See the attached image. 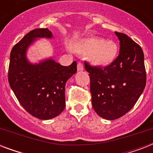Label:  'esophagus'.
Returning a JSON list of instances; mask_svg holds the SVG:
<instances>
[{
    "instance_id": "34e87169",
    "label": "esophagus",
    "mask_w": 153,
    "mask_h": 153,
    "mask_svg": "<svg viewBox=\"0 0 153 153\" xmlns=\"http://www.w3.org/2000/svg\"><path fill=\"white\" fill-rule=\"evenodd\" d=\"M83 69H84L83 64L80 62H78V64H77V70H78L79 71H83Z\"/></svg>"
}]
</instances>
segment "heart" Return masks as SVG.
<instances>
[{
  "label": "heart",
  "instance_id": "b5f03b06",
  "mask_svg": "<svg viewBox=\"0 0 153 153\" xmlns=\"http://www.w3.org/2000/svg\"><path fill=\"white\" fill-rule=\"evenodd\" d=\"M79 50L89 55L93 64L105 67L114 62L117 55V46L113 41H106L100 37H91L80 42Z\"/></svg>",
  "mask_w": 153,
  "mask_h": 153
}]
</instances>
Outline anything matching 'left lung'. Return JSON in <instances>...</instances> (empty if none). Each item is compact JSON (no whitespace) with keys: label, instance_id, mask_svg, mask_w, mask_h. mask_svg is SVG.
I'll return each instance as SVG.
<instances>
[{"label":"left lung","instance_id":"1","mask_svg":"<svg viewBox=\"0 0 153 153\" xmlns=\"http://www.w3.org/2000/svg\"><path fill=\"white\" fill-rule=\"evenodd\" d=\"M120 51L114 62L105 67L85 62L91 80L92 106L98 115L115 120L130 110L146 85L144 53L127 35L115 32Z\"/></svg>","mask_w":153,"mask_h":153}]
</instances>
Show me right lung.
Masks as SVG:
<instances>
[{"mask_svg":"<svg viewBox=\"0 0 153 153\" xmlns=\"http://www.w3.org/2000/svg\"><path fill=\"white\" fill-rule=\"evenodd\" d=\"M51 38L48 28H36L14 45L10 53L8 79L23 108L36 118L48 120L65 108V85L77 71L74 61L68 67L49 59L38 64L27 60L26 51L36 38Z\"/></svg>","mask_w":153,"mask_h":153,"instance_id":"obj_1","label":"right lung"}]
</instances>
